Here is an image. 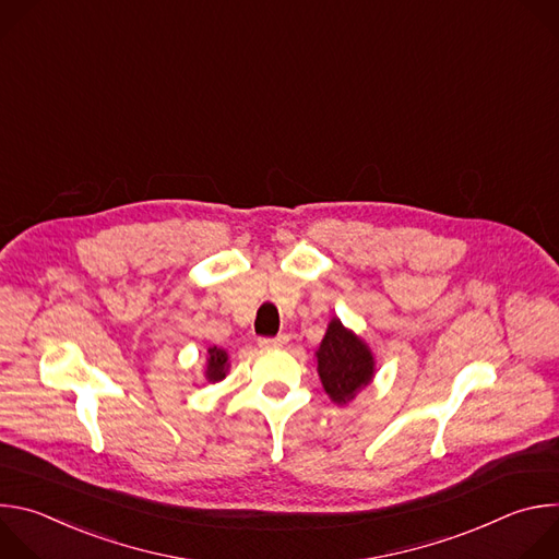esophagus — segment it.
Listing matches in <instances>:
<instances>
[{"label":"esophagus","instance_id":"esophagus-1","mask_svg":"<svg viewBox=\"0 0 559 559\" xmlns=\"http://www.w3.org/2000/svg\"><path fill=\"white\" fill-rule=\"evenodd\" d=\"M289 343V336L287 334H278V336H274V338H261L259 341V345L263 347V349H274V347H285Z\"/></svg>","mask_w":559,"mask_h":559}]
</instances>
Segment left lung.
Instances as JSON below:
<instances>
[{
	"label": "left lung",
	"mask_w": 559,
	"mask_h": 559,
	"mask_svg": "<svg viewBox=\"0 0 559 559\" xmlns=\"http://www.w3.org/2000/svg\"><path fill=\"white\" fill-rule=\"evenodd\" d=\"M316 369L332 401L347 405L371 382L376 360L362 338L347 330L338 318H332L328 334L316 352Z\"/></svg>",
	"instance_id": "8db88e82"
}]
</instances>
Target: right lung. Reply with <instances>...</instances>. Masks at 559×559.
Instances as JSON below:
<instances>
[{
  "label": "right lung",
  "instance_id": "1",
  "mask_svg": "<svg viewBox=\"0 0 559 559\" xmlns=\"http://www.w3.org/2000/svg\"><path fill=\"white\" fill-rule=\"evenodd\" d=\"M227 352L225 349H218V347H210L207 349V365H205V378L210 382H218L225 378L227 373Z\"/></svg>",
  "mask_w": 559,
  "mask_h": 559
}]
</instances>
